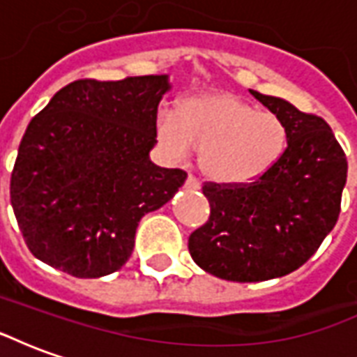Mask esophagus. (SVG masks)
Listing matches in <instances>:
<instances>
[{"label": "esophagus", "instance_id": "1", "mask_svg": "<svg viewBox=\"0 0 357 357\" xmlns=\"http://www.w3.org/2000/svg\"><path fill=\"white\" fill-rule=\"evenodd\" d=\"M185 187L187 189H191V191H199V189H201V181L195 178V176H189L185 181Z\"/></svg>", "mask_w": 357, "mask_h": 357}]
</instances>
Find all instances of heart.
Listing matches in <instances>:
<instances>
[{
  "instance_id": "b5f03b06",
  "label": "heart",
  "mask_w": 357,
  "mask_h": 357,
  "mask_svg": "<svg viewBox=\"0 0 357 357\" xmlns=\"http://www.w3.org/2000/svg\"><path fill=\"white\" fill-rule=\"evenodd\" d=\"M156 132L176 160L202 151V170L220 183H247L264 176L283 156L289 141V130L277 114L256 110L231 95L195 99L181 114L162 109Z\"/></svg>"
}]
</instances>
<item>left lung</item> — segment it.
<instances>
[{"label":"left lung","instance_id":"obj_1","mask_svg":"<svg viewBox=\"0 0 357 357\" xmlns=\"http://www.w3.org/2000/svg\"><path fill=\"white\" fill-rule=\"evenodd\" d=\"M250 93L284 122L287 149L250 183H204L210 218L189 237L199 268L237 283L283 277L315 255L337 224L348 172L323 118L281 97Z\"/></svg>","mask_w":357,"mask_h":357}]
</instances>
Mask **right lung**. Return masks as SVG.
Here are the masks:
<instances>
[{"label":"right lung","instance_id":"1","mask_svg":"<svg viewBox=\"0 0 357 357\" xmlns=\"http://www.w3.org/2000/svg\"><path fill=\"white\" fill-rule=\"evenodd\" d=\"M168 89L166 74L76 80L30 120L11 174V204L38 260L82 279L109 275L130 260L141 218L187 179L149 158Z\"/></svg>","mask_w":357,"mask_h":357}]
</instances>
